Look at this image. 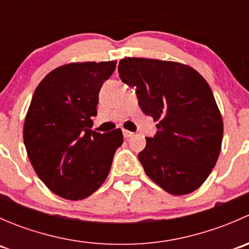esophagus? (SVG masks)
Wrapping results in <instances>:
<instances>
[{
  "mask_svg": "<svg viewBox=\"0 0 249 249\" xmlns=\"http://www.w3.org/2000/svg\"><path fill=\"white\" fill-rule=\"evenodd\" d=\"M123 135H124L125 139H130L134 134L131 131H129V130H123Z\"/></svg>",
  "mask_w": 249,
  "mask_h": 249,
  "instance_id": "esophagus-1",
  "label": "esophagus"
}]
</instances>
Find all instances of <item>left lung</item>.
Returning <instances> with one entry per match:
<instances>
[{"label":"left lung","mask_w":249,"mask_h":249,"mask_svg":"<svg viewBox=\"0 0 249 249\" xmlns=\"http://www.w3.org/2000/svg\"><path fill=\"white\" fill-rule=\"evenodd\" d=\"M119 77L136 87L144 114L158 122L139 159L145 175L172 195L193 193L219 157L223 119L210 85L196 70L175 61L125 57Z\"/></svg>","instance_id":"obj_1"}]
</instances>
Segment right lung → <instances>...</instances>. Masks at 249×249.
Instances as JSON below:
<instances>
[{"mask_svg":"<svg viewBox=\"0 0 249 249\" xmlns=\"http://www.w3.org/2000/svg\"><path fill=\"white\" fill-rule=\"evenodd\" d=\"M117 61L71 62L53 70L32 96L24 123L30 162L54 194L83 200L108 176L123 132L92 131L99 92Z\"/></svg>","mask_w":249,"mask_h":249,"instance_id":"right-lung-1","label":"right lung"}]
</instances>
